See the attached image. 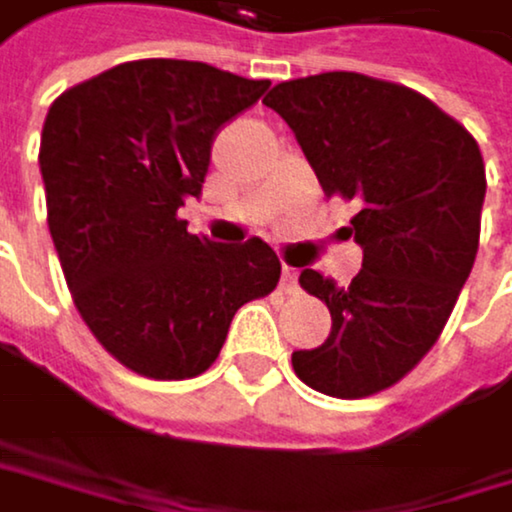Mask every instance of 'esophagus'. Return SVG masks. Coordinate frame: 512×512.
<instances>
[{
	"label": "esophagus",
	"instance_id": "34e87169",
	"mask_svg": "<svg viewBox=\"0 0 512 512\" xmlns=\"http://www.w3.org/2000/svg\"><path fill=\"white\" fill-rule=\"evenodd\" d=\"M294 288H298V270H294V267H282V291H294Z\"/></svg>",
	"mask_w": 512,
	"mask_h": 512
}]
</instances>
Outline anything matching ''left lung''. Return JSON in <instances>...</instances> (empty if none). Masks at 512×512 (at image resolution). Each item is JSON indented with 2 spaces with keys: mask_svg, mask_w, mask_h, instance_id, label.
I'll return each instance as SVG.
<instances>
[{
  "mask_svg": "<svg viewBox=\"0 0 512 512\" xmlns=\"http://www.w3.org/2000/svg\"><path fill=\"white\" fill-rule=\"evenodd\" d=\"M264 104L298 137L325 196L359 208L347 230L362 248L353 282L301 273L331 331L322 347L291 353L294 375L338 399L381 393L436 344L473 270L485 199L479 144L430 97L362 73L279 82Z\"/></svg>",
  "mask_w": 512,
  "mask_h": 512,
  "instance_id": "left-lung-1",
  "label": "left lung"
}]
</instances>
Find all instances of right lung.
<instances>
[{
    "label": "right lung",
    "instance_id": "obj_1",
    "mask_svg": "<svg viewBox=\"0 0 512 512\" xmlns=\"http://www.w3.org/2000/svg\"><path fill=\"white\" fill-rule=\"evenodd\" d=\"M267 88L150 57L73 85L45 116L39 168L54 251L91 334L137 375H202L236 310L279 282L264 239L221 245L178 218L202 193L214 134Z\"/></svg>",
    "mask_w": 512,
    "mask_h": 512
}]
</instances>
